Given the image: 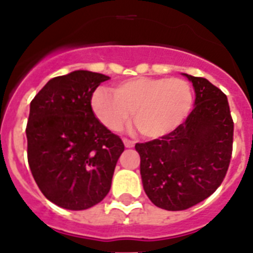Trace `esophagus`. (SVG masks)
I'll list each match as a JSON object with an SVG mask.
<instances>
[{"mask_svg":"<svg viewBox=\"0 0 253 253\" xmlns=\"http://www.w3.org/2000/svg\"><path fill=\"white\" fill-rule=\"evenodd\" d=\"M123 144H125L126 148H132V146L135 145V141H133V140L127 139V137H123Z\"/></svg>","mask_w":253,"mask_h":253,"instance_id":"obj_1","label":"esophagus"}]
</instances>
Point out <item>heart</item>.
Wrapping results in <instances>:
<instances>
[{
  "label": "heart",
  "instance_id": "b5f03b06",
  "mask_svg": "<svg viewBox=\"0 0 253 253\" xmlns=\"http://www.w3.org/2000/svg\"><path fill=\"white\" fill-rule=\"evenodd\" d=\"M91 105L104 126L118 131L130 118L146 137H161L181 125L193 107V90L182 78L135 77L114 88H97Z\"/></svg>",
  "mask_w": 253,
  "mask_h": 253
}]
</instances>
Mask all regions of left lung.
<instances>
[{
    "label": "left lung",
    "instance_id": "8db88e82",
    "mask_svg": "<svg viewBox=\"0 0 253 253\" xmlns=\"http://www.w3.org/2000/svg\"><path fill=\"white\" fill-rule=\"evenodd\" d=\"M184 76L194 86L192 113L172 132L135 145L144 190L167 211L209 198L221 185L233 152L234 122L226 95L206 78Z\"/></svg>",
    "mask_w": 253,
    "mask_h": 253
}]
</instances>
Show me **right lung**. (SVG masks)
Listing matches in <instances>:
<instances>
[{"mask_svg": "<svg viewBox=\"0 0 253 253\" xmlns=\"http://www.w3.org/2000/svg\"><path fill=\"white\" fill-rule=\"evenodd\" d=\"M109 77L74 71L50 80L31 101L28 163L42 194L59 207L81 211L109 193L121 137L95 117L91 99Z\"/></svg>", "mask_w": 253, "mask_h": 253, "instance_id": "add662e5", "label": "right lung"}]
</instances>
